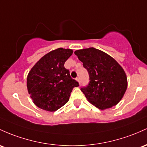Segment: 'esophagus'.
<instances>
[{
  "label": "esophagus",
  "instance_id": "obj_1",
  "mask_svg": "<svg viewBox=\"0 0 147 147\" xmlns=\"http://www.w3.org/2000/svg\"><path fill=\"white\" fill-rule=\"evenodd\" d=\"M76 80L79 82V84H80V83H81V82H81V81H80V78L77 77V78H76Z\"/></svg>",
  "mask_w": 147,
  "mask_h": 147
}]
</instances>
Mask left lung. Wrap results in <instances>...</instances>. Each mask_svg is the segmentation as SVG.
Here are the masks:
<instances>
[{"instance_id": "8db88e82", "label": "left lung", "mask_w": 147, "mask_h": 147, "mask_svg": "<svg viewBox=\"0 0 147 147\" xmlns=\"http://www.w3.org/2000/svg\"><path fill=\"white\" fill-rule=\"evenodd\" d=\"M88 70L90 82L81 91L89 102L101 110L117 105L128 86L125 71L109 54L93 47L75 51Z\"/></svg>"}]
</instances>
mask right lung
I'll return each instance as SVG.
<instances>
[{"label": "right lung", "mask_w": 147, "mask_h": 147, "mask_svg": "<svg viewBox=\"0 0 147 147\" xmlns=\"http://www.w3.org/2000/svg\"><path fill=\"white\" fill-rule=\"evenodd\" d=\"M70 49L58 48L41 58L29 71L27 89L37 107L55 112L69 100L74 87L79 86L72 80L64 63L72 55Z\"/></svg>", "instance_id": "right-lung-1"}]
</instances>
